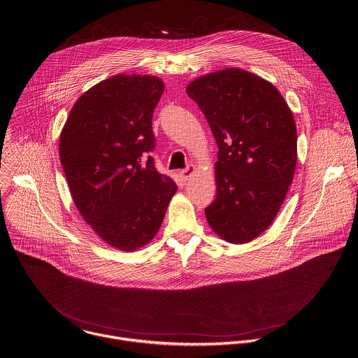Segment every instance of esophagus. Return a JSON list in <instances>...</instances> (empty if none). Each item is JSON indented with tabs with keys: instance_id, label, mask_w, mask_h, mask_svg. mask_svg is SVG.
<instances>
[{
	"instance_id": "34e87169",
	"label": "esophagus",
	"mask_w": 358,
	"mask_h": 358,
	"mask_svg": "<svg viewBox=\"0 0 358 358\" xmlns=\"http://www.w3.org/2000/svg\"><path fill=\"white\" fill-rule=\"evenodd\" d=\"M194 171H195V166H194V164H189L187 169L181 170V171H180V174H181L182 180H185V181H187V180L194 174Z\"/></svg>"
}]
</instances>
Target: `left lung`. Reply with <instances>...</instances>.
<instances>
[{"instance_id":"obj_1","label":"left lung","mask_w":358,"mask_h":358,"mask_svg":"<svg viewBox=\"0 0 358 358\" xmlns=\"http://www.w3.org/2000/svg\"><path fill=\"white\" fill-rule=\"evenodd\" d=\"M218 146L217 195L209 225L229 243H248L280 212L297 160L296 124L267 80L238 68L205 74L187 87Z\"/></svg>"}]
</instances>
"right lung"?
<instances>
[{
  "mask_svg": "<svg viewBox=\"0 0 358 358\" xmlns=\"http://www.w3.org/2000/svg\"><path fill=\"white\" fill-rule=\"evenodd\" d=\"M163 90L155 76L109 77L77 99L61 133L59 157L77 210L102 241L126 252L155 238L177 191L149 156Z\"/></svg>",
  "mask_w": 358,
  "mask_h": 358,
  "instance_id": "right-lung-1",
  "label": "right lung"
}]
</instances>
